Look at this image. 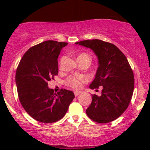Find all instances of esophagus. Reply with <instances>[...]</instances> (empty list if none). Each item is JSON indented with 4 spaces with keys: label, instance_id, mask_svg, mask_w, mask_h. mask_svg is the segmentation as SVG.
Returning <instances> with one entry per match:
<instances>
[{
    "label": "esophagus",
    "instance_id": "esophagus-1",
    "mask_svg": "<svg viewBox=\"0 0 150 150\" xmlns=\"http://www.w3.org/2000/svg\"><path fill=\"white\" fill-rule=\"evenodd\" d=\"M81 92H80L79 91H74V95H75V96H78L79 95H80V94H81Z\"/></svg>",
    "mask_w": 150,
    "mask_h": 150
}]
</instances>
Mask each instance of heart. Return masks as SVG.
Returning <instances> with one entry per match:
<instances>
[{
	"label": "heart",
	"mask_w": 150,
	"mask_h": 150,
	"mask_svg": "<svg viewBox=\"0 0 150 150\" xmlns=\"http://www.w3.org/2000/svg\"><path fill=\"white\" fill-rule=\"evenodd\" d=\"M79 57H86L90 58L89 56L85 53H82ZM85 81V79L82 76H71L67 79L66 84L69 87L74 89H79L82 87L83 83Z\"/></svg>",
	"instance_id": "heart-1"
}]
</instances>
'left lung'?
<instances>
[{
	"instance_id": "left-lung-1",
	"label": "left lung",
	"mask_w": 150,
	"mask_h": 150,
	"mask_svg": "<svg viewBox=\"0 0 150 150\" xmlns=\"http://www.w3.org/2000/svg\"><path fill=\"white\" fill-rule=\"evenodd\" d=\"M75 44L91 49L98 59L96 77L89 88L102 86V95H92L86 113L97 123L114 121L128 108L134 91V74L126 56L114 44L97 39Z\"/></svg>"
}]
</instances>
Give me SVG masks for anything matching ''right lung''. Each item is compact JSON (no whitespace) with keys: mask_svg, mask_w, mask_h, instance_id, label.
<instances>
[{"mask_svg":"<svg viewBox=\"0 0 150 150\" xmlns=\"http://www.w3.org/2000/svg\"><path fill=\"white\" fill-rule=\"evenodd\" d=\"M66 42L48 40L31 47L23 55L16 74L18 98L29 115L38 122H56L68 110L74 94L61 89L56 93L48 82L58 74V57Z\"/></svg>","mask_w":150,"mask_h":150,"instance_id":"1","label":"right lung"}]
</instances>
